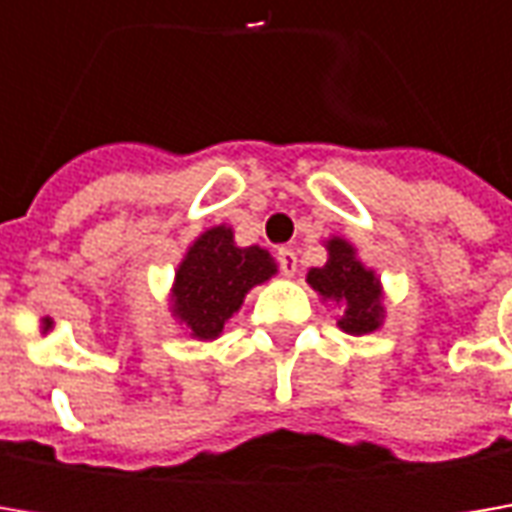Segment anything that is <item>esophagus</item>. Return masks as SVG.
I'll return each mask as SVG.
<instances>
[{"label": "esophagus", "mask_w": 512, "mask_h": 512, "mask_svg": "<svg viewBox=\"0 0 512 512\" xmlns=\"http://www.w3.org/2000/svg\"><path fill=\"white\" fill-rule=\"evenodd\" d=\"M276 262H279L285 276H293V273L299 270V256H296L293 247H279V250H276Z\"/></svg>", "instance_id": "34e87169"}]
</instances>
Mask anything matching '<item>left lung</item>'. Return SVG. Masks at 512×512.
<instances>
[{"label":"left lung","instance_id":"1","mask_svg":"<svg viewBox=\"0 0 512 512\" xmlns=\"http://www.w3.org/2000/svg\"><path fill=\"white\" fill-rule=\"evenodd\" d=\"M325 267H313L307 273V282L313 290H319L325 299L344 307V316L339 319V327L344 333L364 336L373 333L382 325V287L373 270L356 259V250L347 245L344 239H330L327 242Z\"/></svg>","mask_w":512,"mask_h":512}]
</instances>
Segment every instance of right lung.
I'll return each instance as SVG.
<instances>
[{"instance_id": "1", "label": "right lung", "mask_w": 512, "mask_h": 512, "mask_svg": "<svg viewBox=\"0 0 512 512\" xmlns=\"http://www.w3.org/2000/svg\"><path fill=\"white\" fill-rule=\"evenodd\" d=\"M276 273L270 253L262 247H236L230 227H210L176 270L173 316H179L190 336L216 339L225 322L242 307L245 293Z\"/></svg>"}]
</instances>
